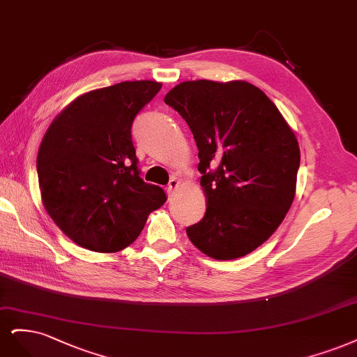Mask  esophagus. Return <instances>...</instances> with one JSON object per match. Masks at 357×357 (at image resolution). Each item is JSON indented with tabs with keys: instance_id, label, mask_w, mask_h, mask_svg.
I'll return each instance as SVG.
<instances>
[{
	"instance_id": "obj_1",
	"label": "esophagus",
	"mask_w": 357,
	"mask_h": 357,
	"mask_svg": "<svg viewBox=\"0 0 357 357\" xmlns=\"http://www.w3.org/2000/svg\"><path fill=\"white\" fill-rule=\"evenodd\" d=\"M178 187H179V181H178V178H172V179L169 181V183H167L166 190H167V192H169V194H174V192L178 190Z\"/></svg>"
}]
</instances>
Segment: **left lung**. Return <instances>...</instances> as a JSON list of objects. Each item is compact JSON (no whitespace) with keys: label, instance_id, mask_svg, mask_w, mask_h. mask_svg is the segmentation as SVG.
Here are the masks:
<instances>
[{"label":"left lung","instance_id":"left-lung-1","mask_svg":"<svg viewBox=\"0 0 357 357\" xmlns=\"http://www.w3.org/2000/svg\"><path fill=\"white\" fill-rule=\"evenodd\" d=\"M199 148L203 220L187 227L192 245L215 259L255 250L284 220L295 197L300 146L262 90L241 82H183L165 98Z\"/></svg>","mask_w":357,"mask_h":357}]
</instances>
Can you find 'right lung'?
<instances>
[{"label":"right lung","mask_w":357,"mask_h":357,"mask_svg":"<svg viewBox=\"0 0 357 357\" xmlns=\"http://www.w3.org/2000/svg\"><path fill=\"white\" fill-rule=\"evenodd\" d=\"M162 84L123 82L73 100L45 132L37 157L41 199L78 246L119 252L141 234L166 194L144 182L132 124Z\"/></svg>","instance_id":"1"}]
</instances>
